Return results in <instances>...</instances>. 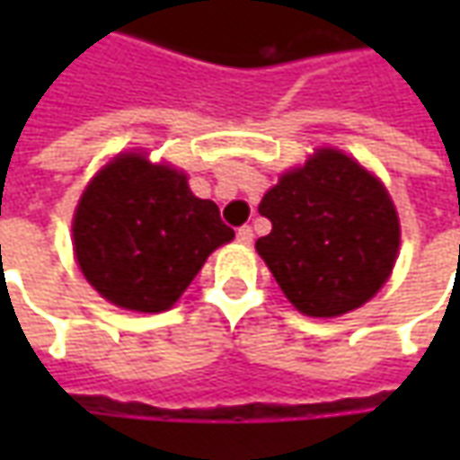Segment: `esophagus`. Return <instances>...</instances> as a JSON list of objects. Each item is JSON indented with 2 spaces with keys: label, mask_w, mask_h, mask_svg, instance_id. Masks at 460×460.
Masks as SVG:
<instances>
[{
  "label": "esophagus",
  "mask_w": 460,
  "mask_h": 460,
  "mask_svg": "<svg viewBox=\"0 0 460 460\" xmlns=\"http://www.w3.org/2000/svg\"><path fill=\"white\" fill-rule=\"evenodd\" d=\"M238 243L240 245H251V243H253V230H251V227H240Z\"/></svg>",
  "instance_id": "esophagus-1"
}]
</instances>
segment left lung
I'll use <instances>...</instances> for the list:
<instances>
[{
	"instance_id": "obj_1",
	"label": "left lung",
	"mask_w": 460,
	"mask_h": 460,
	"mask_svg": "<svg viewBox=\"0 0 460 460\" xmlns=\"http://www.w3.org/2000/svg\"><path fill=\"white\" fill-rule=\"evenodd\" d=\"M258 212L271 220V233L256 240L258 256L307 317L363 307L394 271L402 227L389 189L332 146L287 168Z\"/></svg>"
}]
</instances>
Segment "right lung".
Listing matches in <instances>:
<instances>
[{
  "instance_id": "right-lung-1",
  "label": "right lung",
  "mask_w": 460,
  "mask_h": 460,
  "mask_svg": "<svg viewBox=\"0 0 460 460\" xmlns=\"http://www.w3.org/2000/svg\"><path fill=\"white\" fill-rule=\"evenodd\" d=\"M235 233L212 199L168 161L133 148L112 155L81 191L71 220L74 258L89 287L130 312H166L204 261Z\"/></svg>"
}]
</instances>
